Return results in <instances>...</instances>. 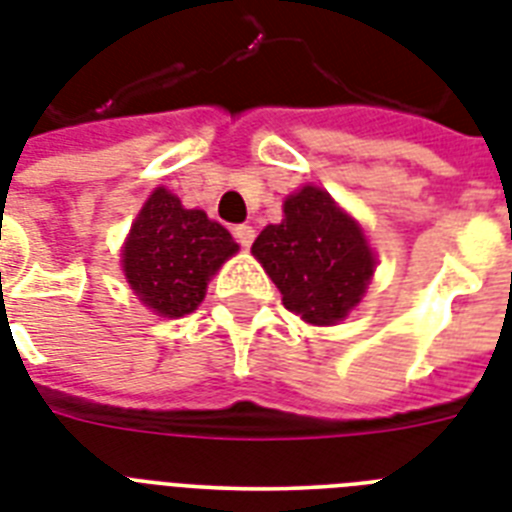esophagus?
Listing matches in <instances>:
<instances>
[{
  "label": "esophagus",
  "instance_id": "34e87169",
  "mask_svg": "<svg viewBox=\"0 0 512 512\" xmlns=\"http://www.w3.org/2000/svg\"><path fill=\"white\" fill-rule=\"evenodd\" d=\"M233 239L239 241V247L249 249L252 247V241H255V228H252V225H236V228H233Z\"/></svg>",
  "mask_w": 512,
  "mask_h": 512
}]
</instances>
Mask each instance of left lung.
<instances>
[{"label":"left lung","mask_w":512,"mask_h":512,"mask_svg":"<svg viewBox=\"0 0 512 512\" xmlns=\"http://www.w3.org/2000/svg\"><path fill=\"white\" fill-rule=\"evenodd\" d=\"M252 255L279 287L284 308L316 327L345 319L374 273L364 231L316 185L284 201V220L257 236Z\"/></svg>","instance_id":"obj_1"}]
</instances>
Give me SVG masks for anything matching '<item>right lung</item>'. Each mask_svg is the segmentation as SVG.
<instances>
[{
    "mask_svg": "<svg viewBox=\"0 0 512 512\" xmlns=\"http://www.w3.org/2000/svg\"><path fill=\"white\" fill-rule=\"evenodd\" d=\"M236 249L223 225L201 209H183L167 188H156L124 244V276L151 311L177 319L196 311L209 276Z\"/></svg>",
    "mask_w": 512,
    "mask_h": 512,
    "instance_id": "add662e5",
    "label": "right lung"
}]
</instances>
